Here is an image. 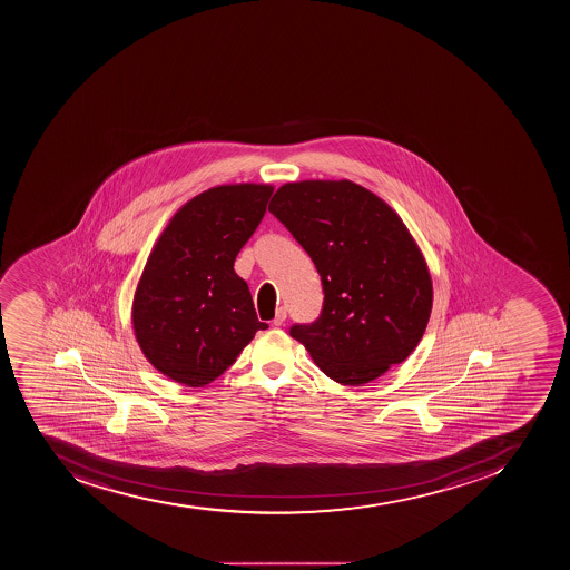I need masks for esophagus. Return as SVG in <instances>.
<instances>
[{"label":"esophagus","instance_id":"1","mask_svg":"<svg viewBox=\"0 0 570 570\" xmlns=\"http://www.w3.org/2000/svg\"><path fill=\"white\" fill-rule=\"evenodd\" d=\"M286 307H278L277 315H275V318H273V326H283L284 321H286Z\"/></svg>","mask_w":570,"mask_h":570}]
</instances>
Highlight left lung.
I'll return each instance as SVG.
<instances>
[{"mask_svg":"<svg viewBox=\"0 0 570 570\" xmlns=\"http://www.w3.org/2000/svg\"><path fill=\"white\" fill-rule=\"evenodd\" d=\"M269 213L321 275V315L289 327L318 368L361 386L403 363L429 324L432 281L392 207L350 180H306L281 187Z\"/></svg>","mask_w":570,"mask_h":570,"instance_id":"8db88e82","label":"left lung"}]
</instances>
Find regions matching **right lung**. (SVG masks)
Masks as SVG:
<instances>
[{
  "label": "right lung",
  "mask_w": 570,
  "mask_h": 570,
  "mask_svg": "<svg viewBox=\"0 0 570 570\" xmlns=\"http://www.w3.org/2000/svg\"><path fill=\"white\" fill-rule=\"evenodd\" d=\"M272 186H218L187 202L147 261L132 326L147 361L167 377L204 386L266 330L233 264L266 213Z\"/></svg>",
  "instance_id": "right-lung-1"
}]
</instances>
